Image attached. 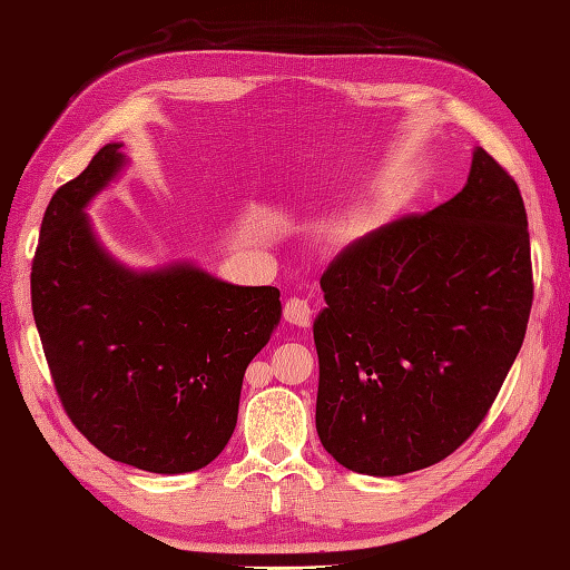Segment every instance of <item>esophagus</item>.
<instances>
[{"instance_id": "obj_1", "label": "esophagus", "mask_w": 570, "mask_h": 570, "mask_svg": "<svg viewBox=\"0 0 570 570\" xmlns=\"http://www.w3.org/2000/svg\"><path fill=\"white\" fill-rule=\"evenodd\" d=\"M285 322L295 324V326H307L312 322V307L307 299L302 297H289L285 302Z\"/></svg>"}]
</instances>
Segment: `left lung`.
<instances>
[{"label": "left lung", "instance_id": "obj_1", "mask_svg": "<svg viewBox=\"0 0 570 570\" xmlns=\"http://www.w3.org/2000/svg\"><path fill=\"white\" fill-rule=\"evenodd\" d=\"M320 283L322 446L375 478L444 461L524 341L534 287L520 187L475 146L456 197L363 236Z\"/></svg>", "mask_w": 570, "mask_h": 570}]
</instances>
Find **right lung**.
Returning <instances> with one entry per match:
<instances>
[{
    "label": "right lung",
    "mask_w": 570,
    "mask_h": 570,
    "mask_svg": "<svg viewBox=\"0 0 570 570\" xmlns=\"http://www.w3.org/2000/svg\"><path fill=\"white\" fill-rule=\"evenodd\" d=\"M107 144L50 199L31 268L46 361L72 424L148 473L199 471L229 444L244 373L281 324V289L219 281L193 261L136 271L87 207L129 166Z\"/></svg>",
    "instance_id": "add662e5"
}]
</instances>
